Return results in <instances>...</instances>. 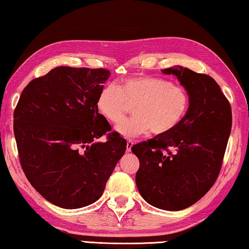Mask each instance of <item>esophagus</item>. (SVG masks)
Returning <instances> with one entry per match:
<instances>
[{"mask_svg":"<svg viewBox=\"0 0 249 249\" xmlns=\"http://www.w3.org/2000/svg\"><path fill=\"white\" fill-rule=\"evenodd\" d=\"M132 146H133V141L128 139V140H127V151H128V152L131 151Z\"/></svg>","mask_w":249,"mask_h":249,"instance_id":"34e87169","label":"esophagus"}]
</instances>
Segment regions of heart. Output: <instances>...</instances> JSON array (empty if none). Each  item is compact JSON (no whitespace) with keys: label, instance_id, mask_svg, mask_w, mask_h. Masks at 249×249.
Returning <instances> with one entry per match:
<instances>
[{"label":"heart","instance_id":"obj_1","mask_svg":"<svg viewBox=\"0 0 249 249\" xmlns=\"http://www.w3.org/2000/svg\"><path fill=\"white\" fill-rule=\"evenodd\" d=\"M135 116L117 125L124 137H137L150 131L170 132L180 124L189 109L188 91L180 85L148 75L130 76L119 86L107 85L97 98V110L110 124H119L132 106Z\"/></svg>","mask_w":249,"mask_h":249}]
</instances>
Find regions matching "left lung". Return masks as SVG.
Here are the masks:
<instances>
[{
    "label": "left lung",
    "instance_id": "obj_1",
    "mask_svg": "<svg viewBox=\"0 0 249 249\" xmlns=\"http://www.w3.org/2000/svg\"><path fill=\"white\" fill-rule=\"evenodd\" d=\"M188 91L189 109L174 130L133 144L136 174L144 200L163 210H181L204 197L219 175L231 130V108L212 76L183 67L163 69Z\"/></svg>",
    "mask_w": 249,
    "mask_h": 249
}]
</instances>
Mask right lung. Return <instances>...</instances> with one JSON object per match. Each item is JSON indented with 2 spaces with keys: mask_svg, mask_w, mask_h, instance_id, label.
I'll use <instances>...</instances> for the list:
<instances>
[{
  "mask_svg": "<svg viewBox=\"0 0 249 249\" xmlns=\"http://www.w3.org/2000/svg\"><path fill=\"white\" fill-rule=\"evenodd\" d=\"M106 69L58 67L32 80L14 110L22 169L48 201L75 209L93 204L124 156L127 142L97 110Z\"/></svg>",
  "mask_w": 249,
  "mask_h": 249,
  "instance_id": "right-lung-1",
  "label": "right lung"
}]
</instances>
